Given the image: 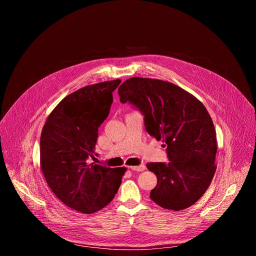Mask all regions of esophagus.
Instances as JSON below:
<instances>
[{
  "instance_id": "1",
  "label": "esophagus",
  "mask_w": 256,
  "mask_h": 256,
  "mask_svg": "<svg viewBox=\"0 0 256 256\" xmlns=\"http://www.w3.org/2000/svg\"><path fill=\"white\" fill-rule=\"evenodd\" d=\"M130 169L132 171H144L146 169V166L144 164L140 166H130Z\"/></svg>"
}]
</instances>
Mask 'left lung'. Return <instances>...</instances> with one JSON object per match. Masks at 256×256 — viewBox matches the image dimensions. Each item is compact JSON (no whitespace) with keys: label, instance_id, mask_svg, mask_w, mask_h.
<instances>
[{"label":"left lung","instance_id":"left-lung-1","mask_svg":"<svg viewBox=\"0 0 256 256\" xmlns=\"http://www.w3.org/2000/svg\"><path fill=\"white\" fill-rule=\"evenodd\" d=\"M120 102H130L144 116L146 130L165 144L169 162L148 163L157 176L150 198L166 210L196 204L214 175L216 136L204 105L170 82L134 77L118 88Z\"/></svg>","mask_w":256,"mask_h":256}]
</instances>
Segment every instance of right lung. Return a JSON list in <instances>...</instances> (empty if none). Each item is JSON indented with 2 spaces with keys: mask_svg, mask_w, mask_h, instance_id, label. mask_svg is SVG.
Masks as SVG:
<instances>
[{
  "mask_svg": "<svg viewBox=\"0 0 256 256\" xmlns=\"http://www.w3.org/2000/svg\"><path fill=\"white\" fill-rule=\"evenodd\" d=\"M122 80L85 86L66 96L50 112L40 136V168L50 188L68 208L93 214L118 192L126 167L87 163L98 128L108 116Z\"/></svg>",
  "mask_w": 256,
  "mask_h": 256,
  "instance_id": "add662e5",
  "label": "right lung"
}]
</instances>
